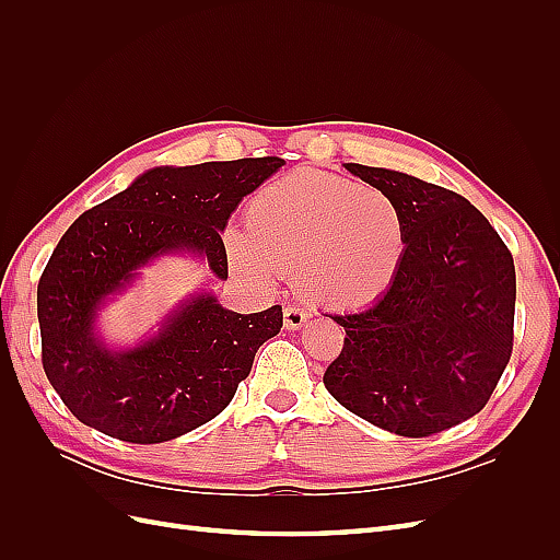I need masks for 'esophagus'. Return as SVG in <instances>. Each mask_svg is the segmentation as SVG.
Here are the masks:
<instances>
[{"instance_id": "34e87169", "label": "esophagus", "mask_w": 560, "mask_h": 560, "mask_svg": "<svg viewBox=\"0 0 560 560\" xmlns=\"http://www.w3.org/2000/svg\"><path fill=\"white\" fill-rule=\"evenodd\" d=\"M311 319V311L301 306H287L284 308V327L287 329H301Z\"/></svg>"}]
</instances>
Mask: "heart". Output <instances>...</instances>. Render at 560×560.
Listing matches in <instances>:
<instances>
[{
    "label": "heart",
    "mask_w": 560,
    "mask_h": 560,
    "mask_svg": "<svg viewBox=\"0 0 560 560\" xmlns=\"http://www.w3.org/2000/svg\"><path fill=\"white\" fill-rule=\"evenodd\" d=\"M226 249L261 284L296 270V284L313 301L360 308L395 282L406 254V217L374 186L296 171L254 196L247 233L231 231Z\"/></svg>",
    "instance_id": "1"
}]
</instances>
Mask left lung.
I'll return each instance as SVG.
<instances>
[{"label": "left lung", "instance_id": "left-lung-1", "mask_svg": "<svg viewBox=\"0 0 560 560\" xmlns=\"http://www.w3.org/2000/svg\"><path fill=\"white\" fill-rule=\"evenodd\" d=\"M346 171L393 196L406 217L404 264L346 329L325 371L331 397L371 425L430 436L477 416L512 358L516 270L488 219L460 194L387 167Z\"/></svg>", "mask_w": 560, "mask_h": 560}]
</instances>
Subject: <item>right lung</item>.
Segmentation results:
<instances>
[{
  "label": "right lung",
  "mask_w": 560,
  "mask_h": 560,
  "mask_svg": "<svg viewBox=\"0 0 560 560\" xmlns=\"http://www.w3.org/2000/svg\"><path fill=\"white\" fill-rule=\"evenodd\" d=\"M284 165L278 156L161 165L83 212L50 254L37 287L42 362L83 425L130 444H161L222 413L282 306L241 315L212 292L184 299L154 336L114 350L97 313L165 254H194L229 278L222 231L238 202Z\"/></svg>",
  "instance_id": "right-lung-1"
}]
</instances>
